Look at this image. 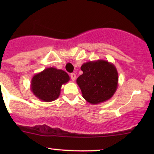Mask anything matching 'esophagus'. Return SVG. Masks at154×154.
I'll return each mask as SVG.
<instances>
[{"mask_svg": "<svg viewBox=\"0 0 154 154\" xmlns=\"http://www.w3.org/2000/svg\"><path fill=\"white\" fill-rule=\"evenodd\" d=\"M70 77H71V79L72 81H75V79H76V75L75 73H72L71 75H70Z\"/></svg>", "mask_w": 154, "mask_h": 154, "instance_id": "esophagus-1", "label": "esophagus"}]
</instances>
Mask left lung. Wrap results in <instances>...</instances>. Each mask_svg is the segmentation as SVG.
<instances>
[{
    "instance_id": "obj_1",
    "label": "left lung",
    "mask_w": 154,
    "mask_h": 154,
    "mask_svg": "<svg viewBox=\"0 0 154 154\" xmlns=\"http://www.w3.org/2000/svg\"><path fill=\"white\" fill-rule=\"evenodd\" d=\"M83 72L77 79L82 97L88 103L98 104L109 100L118 87V72L106 60L88 61L81 66Z\"/></svg>"
}]
</instances>
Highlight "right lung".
<instances>
[{
    "label": "right lung",
    "mask_w": 154,
    "mask_h": 154,
    "mask_svg": "<svg viewBox=\"0 0 154 154\" xmlns=\"http://www.w3.org/2000/svg\"><path fill=\"white\" fill-rule=\"evenodd\" d=\"M69 79V76L63 70L49 67L33 76L31 91L38 99L45 102L53 101L59 97L62 85Z\"/></svg>",
    "instance_id": "1"
}]
</instances>
